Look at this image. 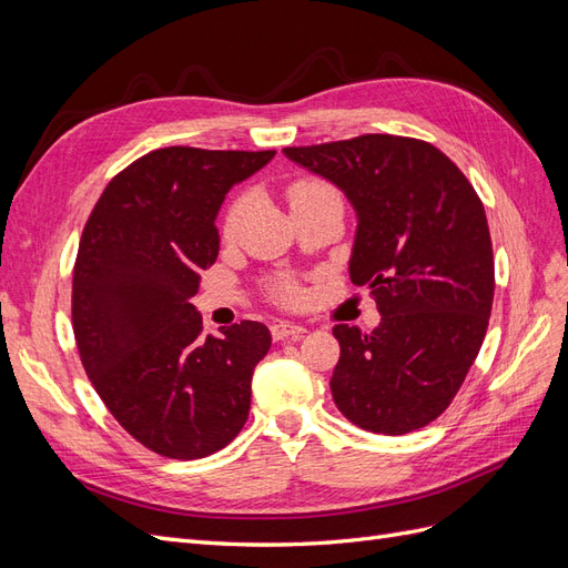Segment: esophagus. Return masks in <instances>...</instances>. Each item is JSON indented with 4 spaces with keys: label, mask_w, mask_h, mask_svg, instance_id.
Wrapping results in <instances>:
<instances>
[{
    "label": "esophagus",
    "mask_w": 568,
    "mask_h": 568,
    "mask_svg": "<svg viewBox=\"0 0 568 568\" xmlns=\"http://www.w3.org/2000/svg\"><path fill=\"white\" fill-rule=\"evenodd\" d=\"M270 334H272L274 341H282V338H288V336L296 338V336L305 334V326L294 324V322H274L270 326Z\"/></svg>",
    "instance_id": "obj_1"
}]
</instances>
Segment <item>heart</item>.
Here are the masks:
<instances>
[{
  "mask_svg": "<svg viewBox=\"0 0 568 568\" xmlns=\"http://www.w3.org/2000/svg\"><path fill=\"white\" fill-rule=\"evenodd\" d=\"M329 192H336V189L332 184L322 182V180H296V182L288 184L286 199L291 203V209H294V205L320 199V196L329 194ZM248 211H251V194L248 192L236 194L230 201L225 215H222V227H220L222 236L234 239L239 234V230H242V222H244ZM270 296H272L274 303L294 307V305H301L305 301V288L294 280H280V282L272 284Z\"/></svg>",
  "mask_w": 568,
  "mask_h": 568,
  "instance_id": "b5f03b06",
  "label": "heart"
}]
</instances>
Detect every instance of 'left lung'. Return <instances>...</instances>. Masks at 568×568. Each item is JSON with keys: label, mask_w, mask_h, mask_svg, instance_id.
Returning a JSON list of instances; mask_svg holds the SVG:
<instances>
[{"label": "left lung", "mask_w": 568, "mask_h": 568, "mask_svg": "<svg viewBox=\"0 0 568 568\" xmlns=\"http://www.w3.org/2000/svg\"><path fill=\"white\" fill-rule=\"evenodd\" d=\"M284 153L355 205L351 280L382 313L372 334L334 326V403L365 432H417L448 409L486 338L495 263L484 203L440 149L415 136L359 134Z\"/></svg>", "instance_id": "8db88e82"}]
</instances>
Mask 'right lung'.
<instances>
[{"label": "right lung", "instance_id": "obj_1", "mask_svg": "<svg viewBox=\"0 0 568 568\" xmlns=\"http://www.w3.org/2000/svg\"><path fill=\"white\" fill-rule=\"evenodd\" d=\"M272 156L149 151L106 184L84 222L71 296L80 363L115 422L151 453L201 459L248 419L267 326L244 320L203 336L192 296L217 257L225 194Z\"/></svg>", "mask_w": 568, "mask_h": 568}]
</instances>
